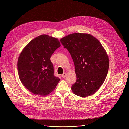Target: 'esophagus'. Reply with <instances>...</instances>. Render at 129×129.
I'll list each match as a JSON object with an SVG mask.
<instances>
[{
	"mask_svg": "<svg viewBox=\"0 0 129 129\" xmlns=\"http://www.w3.org/2000/svg\"><path fill=\"white\" fill-rule=\"evenodd\" d=\"M66 75H67V74H66V72H64L63 74L62 75V77H63V78H65L66 77Z\"/></svg>",
	"mask_w": 129,
	"mask_h": 129,
	"instance_id": "obj_1",
	"label": "esophagus"
}]
</instances>
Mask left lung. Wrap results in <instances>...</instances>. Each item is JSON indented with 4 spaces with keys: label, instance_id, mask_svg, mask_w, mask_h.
<instances>
[{
    "label": "left lung",
    "instance_id": "left-lung-1",
    "mask_svg": "<svg viewBox=\"0 0 129 129\" xmlns=\"http://www.w3.org/2000/svg\"><path fill=\"white\" fill-rule=\"evenodd\" d=\"M70 53L75 67L77 81L71 86L73 93L80 97L93 95L107 75L109 60L106 50L94 36L73 33L61 39Z\"/></svg>",
    "mask_w": 129,
    "mask_h": 129
}]
</instances>
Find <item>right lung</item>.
Listing matches in <instances>:
<instances>
[{"instance_id": "1", "label": "right lung", "mask_w": 129, "mask_h": 129, "mask_svg": "<svg viewBox=\"0 0 129 129\" xmlns=\"http://www.w3.org/2000/svg\"><path fill=\"white\" fill-rule=\"evenodd\" d=\"M60 46L58 39L41 35L22 50L18 60V75L21 83L31 93L45 96L56 88L60 79L54 76L50 58Z\"/></svg>"}]
</instances>
